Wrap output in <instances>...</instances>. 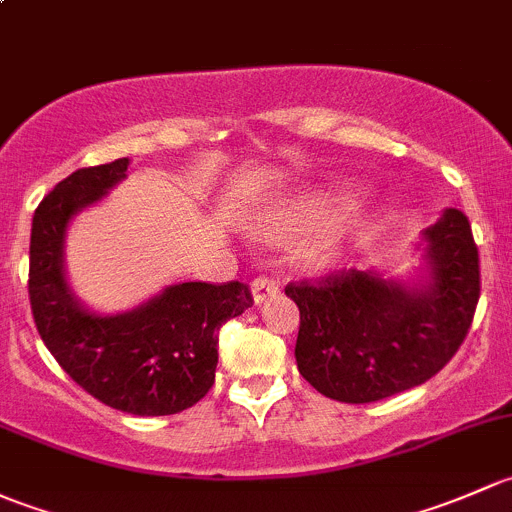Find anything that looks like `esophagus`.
Wrapping results in <instances>:
<instances>
[{"label": "esophagus", "mask_w": 512, "mask_h": 512, "mask_svg": "<svg viewBox=\"0 0 512 512\" xmlns=\"http://www.w3.org/2000/svg\"><path fill=\"white\" fill-rule=\"evenodd\" d=\"M278 291H281V286H278L273 278H263L261 276V278H254V281H251V295H254L256 305L266 303V300L273 298V295H276Z\"/></svg>", "instance_id": "esophagus-1"}]
</instances>
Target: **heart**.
<instances>
[{
    "instance_id": "b5f03b06",
    "label": "heart",
    "mask_w": 512,
    "mask_h": 512,
    "mask_svg": "<svg viewBox=\"0 0 512 512\" xmlns=\"http://www.w3.org/2000/svg\"><path fill=\"white\" fill-rule=\"evenodd\" d=\"M342 201L345 197L340 189H300L263 209L254 221V231L261 239L276 244L318 231L300 249L298 258L310 271H325L342 261L374 221L372 209L365 202L352 199L342 205Z\"/></svg>"
}]
</instances>
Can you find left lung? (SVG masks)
Returning a JSON list of instances; mask_svg holds the SVG:
<instances>
[{
    "label": "left lung",
    "instance_id": "left-lung-1",
    "mask_svg": "<svg viewBox=\"0 0 512 512\" xmlns=\"http://www.w3.org/2000/svg\"><path fill=\"white\" fill-rule=\"evenodd\" d=\"M412 278L350 268L318 286H288L300 310L298 372L325 397L367 404L407 392L456 355L481 295L471 224L446 209L421 231Z\"/></svg>",
    "mask_w": 512,
    "mask_h": 512
}]
</instances>
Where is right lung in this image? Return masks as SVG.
I'll return each mask as SVG.
<instances>
[{"label":"right lung","mask_w":512,"mask_h":512,"mask_svg":"<svg viewBox=\"0 0 512 512\" xmlns=\"http://www.w3.org/2000/svg\"><path fill=\"white\" fill-rule=\"evenodd\" d=\"M130 160L83 167L39 204L31 221L29 300L36 330L68 377L118 412L167 416L212 389L219 328L254 305L239 281L175 283L125 313L81 303L66 276V234L76 214L128 177Z\"/></svg>","instance_id":"right-lung-1"}]
</instances>
